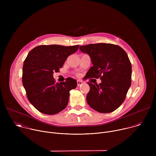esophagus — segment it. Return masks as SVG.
I'll return each instance as SVG.
<instances>
[{
  "instance_id": "1",
  "label": "esophagus",
  "mask_w": 156,
  "mask_h": 156,
  "mask_svg": "<svg viewBox=\"0 0 156 156\" xmlns=\"http://www.w3.org/2000/svg\"><path fill=\"white\" fill-rule=\"evenodd\" d=\"M83 81H80V80H78L77 81V85L79 86H81L82 84H83Z\"/></svg>"
}]
</instances>
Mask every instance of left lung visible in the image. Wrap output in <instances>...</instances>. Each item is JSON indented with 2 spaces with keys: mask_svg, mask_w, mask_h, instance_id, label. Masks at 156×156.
I'll return each instance as SVG.
<instances>
[{
  "mask_svg": "<svg viewBox=\"0 0 156 156\" xmlns=\"http://www.w3.org/2000/svg\"><path fill=\"white\" fill-rule=\"evenodd\" d=\"M80 49L90 56L93 65L86 78L102 81L99 84L87 83L88 105L100 113L114 112L125 101L131 84V64L127 54L121 47L107 43L88 44Z\"/></svg>",
  "mask_w": 156,
  "mask_h": 156,
  "instance_id": "8db88e82",
  "label": "left lung"
}]
</instances>
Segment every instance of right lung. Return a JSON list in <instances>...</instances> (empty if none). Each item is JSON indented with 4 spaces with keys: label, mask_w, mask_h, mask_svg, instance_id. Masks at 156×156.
<instances>
[{
    "label": "right lung",
    "mask_w": 156,
    "mask_h": 156,
    "mask_svg": "<svg viewBox=\"0 0 156 156\" xmlns=\"http://www.w3.org/2000/svg\"><path fill=\"white\" fill-rule=\"evenodd\" d=\"M79 45H41L33 49L25 58L22 82L28 99L40 112L56 114L68 104L70 91L77 86L72 78L55 83L54 72H58L67 57L77 51Z\"/></svg>",
    "instance_id": "obj_1"
}]
</instances>
